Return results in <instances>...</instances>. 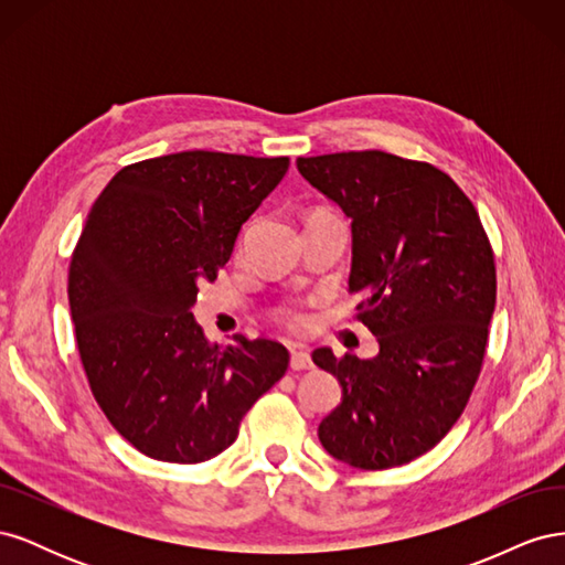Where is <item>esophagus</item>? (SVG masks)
<instances>
[{
  "instance_id": "1",
  "label": "esophagus",
  "mask_w": 565,
  "mask_h": 565,
  "mask_svg": "<svg viewBox=\"0 0 565 565\" xmlns=\"http://www.w3.org/2000/svg\"><path fill=\"white\" fill-rule=\"evenodd\" d=\"M289 367H292V370H311L313 367L311 353L309 351H292V355H289Z\"/></svg>"
}]
</instances>
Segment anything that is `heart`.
<instances>
[{"label":"heart","instance_id":"b5f03b06","mask_svg":"<svg viewBox=\"0 0 565 565\" xmlns=\"http://www.w3.org/2000/svg\"><path fill=\"white\" fill-rule=\"evenodd\" d=\"M282 316L287 318V322H289V324H299V322H301V318H299V316H292V313H282Z\"/></svg>","mask_w":565,"mask_h":565}]
</instances>
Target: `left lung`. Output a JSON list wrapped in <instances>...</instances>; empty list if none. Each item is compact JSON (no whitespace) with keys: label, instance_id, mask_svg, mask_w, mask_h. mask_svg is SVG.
<instances>
[{"label":"left lung","instance_id":"obj_1","mask_svg":"<svg viewBox=\"0 0 565 565\" xmlns=\"http://www.w3.org/2000/svg\"><path fill=\"white\" fill-rule=\"evenodd\" d=\"M297 169L351 218L349 292L380 344L374 358L313 351L341 386L318 438L353 469L407 465L452 429L483 365L498 278L481 218L448 174L391 152Z\"/></svg>","mask_w":565,"mask_h":565}]
</instances>
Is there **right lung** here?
Segmentation results:
<instances>
[{
    "instance_id": "right-lung-1",
    "label": "right lung",
    "mask_w": 565,
    "mask_h": 565,
    "mask_svg": "<svg viewBox=\"0 0 565 565\" xmlns=\"http://www.w3.org/2000/svg\"><path fill=\"white\" fill-rule=\"evenodd\" d=\"M289 158L185 150L129 164L98 195L67 276L77 349L96 403L131 446L198 465L224 452L289 353L273 339L210 344L193 316L237 233Z\"/></svg>"
}]
</instances>
